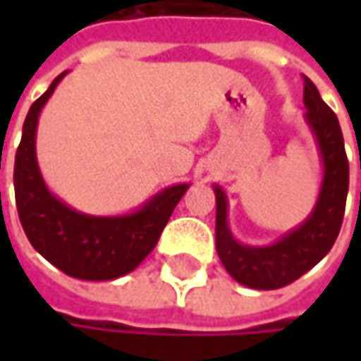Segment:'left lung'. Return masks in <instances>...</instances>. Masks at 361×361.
<instances>
[{
    "label": "left lung",
    "instance_id": "8db88e82",
    "mask_svg": "<svg viewBox=\"0 0 361 361\" xmlns=\"http://www.w3.org/2000/svg\"><path fill=\"white\" fill-rule=\"evenodd\" d=\"M303 104L307 108L305 122L312 128L324 160V183L312 215L298 229L289 231L267 247L241 245L227 223V195L219 185L213 187L216 197V253L231 277L251 289H279L293 283L329 253L340 235L350 187V164L340 122L307 76H303Z\"/></svg>",
    "mask_w": 361,
    "mask_h": 361
}]
</instances>
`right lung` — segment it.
Wrapping results in <instances>:
<instances>
[{"mask_svg": "<svg viewBox=\"0 0 361 361\" xmlns=\"http://www.w3.org/2000/svg\"><path fill=\"white\" fill-rule=\"evenodd\" d=\"M63 76L66 72L49 84L23 122L13 166L18 215L32 247L51 265L76 279L108 281L136 269L157 247L188 185L164 188L140 211L122 216L84 215L54 197L35 159V128L42 108Z\"/></svg>", "mask_w": 361, "mask_h": 361, "instance_id": "1", "label": "right lung"}]
</instances>
